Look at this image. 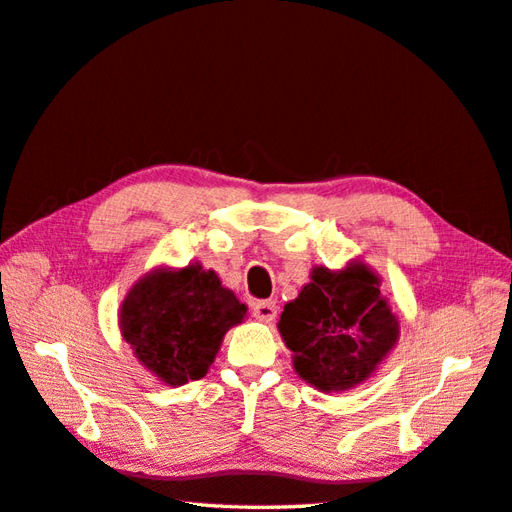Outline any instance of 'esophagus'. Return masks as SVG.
I'll return each mask as SVG.
<instances>
[{"label": "esophagus", "mask_w": 512, "mask_h": 512, "mask_svg": "<svg viewBox=\"0 0 512 512\" xmlns=\"http://www.w3.org/2000/svg\"><path fill=\"white\" fill-rule=\"evenodd\" d=\"M253 314L257 320H261V323H272L277 316V305L272 301H257L253 305Z\"/></svg>", "instance_id": "obj_1"}]
</instances>
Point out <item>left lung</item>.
I'll list each match as a JSON object with an SVG mask.
<instances>
[{"mask_svg": "<svg viewBox=\"0 0 512 512\" xmlns=\"http://www.w3.org/2000/svg\"><path fill=\"white\" fill-rule=\"evenodd\" d=\"M382 279L362 259L331 270L314 266L279 334L296 375L320 392H344L371 379L399 340V314L379 290Z\"/></svg>", "mask_w": 512, "mask_h": 512, "instance_id": "left-lung-1", "label": "left lung"}]
</instances>
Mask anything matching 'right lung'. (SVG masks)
Wrapping results in <instances>:
<instances>
[{"mask_svg": "<svg viewBox=\"0 0 512 512\" xmlns=\"http://www.w3.org/2000/svg\"><path fill=\"white\" fill-rule=\"evenodd\" d=\"M248 307L200 261L157 266L139 277L120 305L117 325L137 362L165 386L205 377L227 331Z\"/></svg>", "mask_w": 512, "mask_h": 512, "instance_id": "obj_1", "label": "right lung"}]
</instances>
